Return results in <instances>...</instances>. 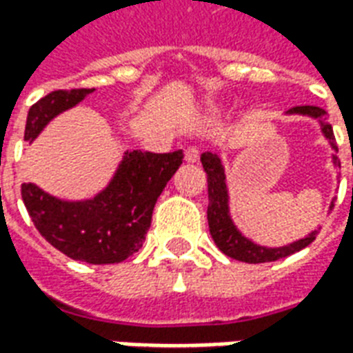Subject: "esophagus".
Here are the masks:
<instances>
[{
    "instance_id": "esophagus-1",
    "label": "esophagus",
    "mask_w": 353,
    "mask_h": 353,
    "mask_svg": "<svg viewBox=\"0 0 353 353\" xmlns=\"http://www.w3.org/2000/svg\"><path fill=\"white\" fill-rule=\"evenodd\" d=\"M200 159V151L196 147H187L185 149V161L187 162H199Z\"/></svg>"
}]
</instances>
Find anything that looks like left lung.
Instances as JSON below:
<instances>
[{
	"instance_id": "1",
	"label": "left lung",
	"mask_w": 353,
	"mask_h": 353,
	"mask_svg": "<svg viewBox=\"0 0 353 353\" xmlns=\"http://www.w3.org/2000/svg\"><path fill=\"white\" fill-rule=\"evenodd\" d=\"M288 115H303L316 119L321 126V134L327 139V143L331 145L334 151L333 154V166L341 168V161H339V149L334 143L333 128L331 124L325 121V111L316 105H299V108L289 109ZM202 166L208 174V225H210V234L214 238L215 245L221 250L225 255H229L232 259L244 261V263H270V261H278L288 257L291 253H296L304 250L306 245H310L316 240V234L319 232V227L312 230L310 234H306L301 240H295L288 245H280V248H266L253 242L252 238L244 236L240 229H238L232 217H230V206H229V187H227V176H225V168L219 159V154L206 151L200 154ZM353 164V154H352ZM334 200V199H333ZM333 200L329 204V212L333 210Z\"/></svg>"
}]
</instances>
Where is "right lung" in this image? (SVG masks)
<instances>
[{
    "label": "right lung",
    "mask_w": 353,
    "mask_h": 353,
    "mask_svg": "<svg viewBox=\"0 0 353 353\" xmlns=\"http://www.w3.org/2000/svg\"><path fill=\"white\" fill-rule=\"evenodd\" d=\"M94 88L54 90L28 111L24 139L32 143L62 111L75 108ZM183 151H124L108 187L87 200H62L34 183H22V200L35 229L58 252L90 265H115L143 245L153 208Z\"/></svg>",
    "instance_id": "add662e5"
}]
</instances>
